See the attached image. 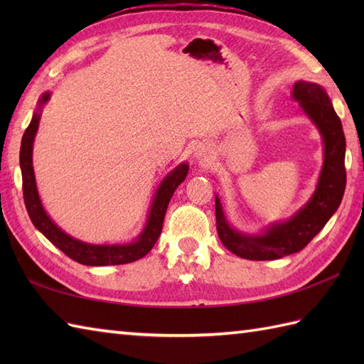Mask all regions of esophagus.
Returning <instances> with one entry per match:
<instances>
[{
  "instance_id": "esophagus-1",
  "label": "esophagus",
  "mask_w": 364,
  "mask_h": 364,
  "mask_svg": "<svg viewBox=\"0 0 364 364\" xmlns=\"http://www.w3.org/2000/svg\"><path fill=\"white\" fill-rule=\"evenodd\" d=\"M196 159H198L200 162L206 161V159H208V150H205V149H197V150H196Z\"/></svg>"
}]
</instances>
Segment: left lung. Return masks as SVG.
<instances>
[{"instance_id":"1","label":"left lung","mask_w":364,"mask_h":364,"mask_svg":"<svg viewBox=\"0 0 364 364\" xmlns=\"http://www.w3.org/2000/svg\"><path fill=\"white\" fill-rule=\"evenodd\" d=\"M292 98L318 127L323 141V166L313 197L291 219L274 223L261 235H245L231 228L215 196V225L220 242L245 259L267 261L300 252L326 227L338 210L346 189V137L327 92L319 84L297 81Z\"/></svg>"}]
</instances>
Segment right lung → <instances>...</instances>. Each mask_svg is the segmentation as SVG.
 Listing matches in <instances>:
<instances>
[{"mask_svg":"<svg viewBox=\"0 0 364 364\" xmlns=\"http://www.w3.org/2000/svg\"><path fill=\"white\" fill-rule=\"evenodd\" d=\"M48 100L50 92H45L41 100H38V107L34 112L33 120H31L25 134H23L20 146L23 198H25V205L31 222L34 223V227L41 231L51 244L56 245L59 250H63L67 257H70L73 261L80 262V264L115 266L127 264V262H133L144 258L145 255L153 249L154 242L158 241L170 198H172L175 189L180 186L184 181V178H186L189 172V166L186 162H183V164L175 167L172 172L161 181L156 194L153 197V203L149 213V219H146L145 223V228L133 242L97 245L78 241V239L67 235L65 231L60 230L56 223L50 219V215L43 210L36 186V176L33 168V145L38 128V120H41L42 106L48 102Z\"/></svg>","mask_w":364,"mask_h":364,"instance_id":"obj_1","label":"right lung"}]
</instances>
